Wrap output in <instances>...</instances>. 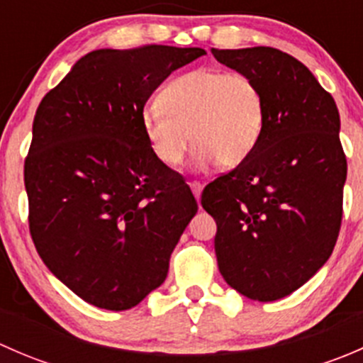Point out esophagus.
Returning <instances> with one entry per match:
<instances>
[{
    "label": "esophagus",
    "mask_w": 363,
    "mask_h": 363,
    "mask_svg": "<svg viewBox=\"0 0 363 363\" xmlns=\"http://www.w3.org/2000/svg\"><path fill=\"white\" fill-rule=\"evenodd\" d=\"M189 188H191V191H193V195H195L196 202H200V195H202L203 186L200 184V182H191V184H189Z\"/></svg>",
    "instance_id": "obj_1"
}]
</instances>
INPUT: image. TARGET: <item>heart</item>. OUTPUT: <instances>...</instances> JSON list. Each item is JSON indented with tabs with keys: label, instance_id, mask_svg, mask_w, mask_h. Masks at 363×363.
<instances>
[{
	"label": "heart",
	"instance_id": "b5f03b06",
	"mask_svg": "<svg viewBox=\"0 0 363 363\" xmlns=\"http://www.w3.org/2000/svg\"><path fill=\"white\" fill-rule=\"evenodd\" d=\"M263 117L265 101L252 77L200 68L161 91L158 105L142 112V130L164 167L181 164L193 144L200 167L216 160L219 167L232 168L255 151Z\"/></svg>",
	"mask_w": 363,
	"mask_h": 363
}]
</instances>
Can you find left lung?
Listing matches in <instances>:
<instances>
[{
	"instance_id": "1",
	"label": "left lung",
	"mask_w": 363,
	"mask_h": 363,
	"mask_svg": "<svg viewBox=\"0 0 363 363\" xmlns=\"http://www.w3.org/2000/svg\"><path fill=\"white\" fill-rule=\"evenodd\" d=\"M211 52L256 80L265 117L250 158L203 189L202 207L218 225L223 279L247 298L274 302L306 284L337 240L347 172L337 105L290 54Z\"/></svg>"
}]
</instances>
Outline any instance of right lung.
Wrapping results in <instances>:
<instances>
[{
	"label": "right lung",
	"instance_id": "1",
	"mask_svg": "<svg viewBox=\"0 0 363 363\" xmlns=\"http://www.w3.org/2000/svg\"><path fill=\"white\" fill-rule=\"evenodd\" d=\"M199 47L98 49L43 96L24 163L29 232L47 269L91 306L126 311L167 279L199 211L152 155L142 112Z\"/></svg>",
	"mask_w": 363,
	"mask_h": 363
}]
</instances>
